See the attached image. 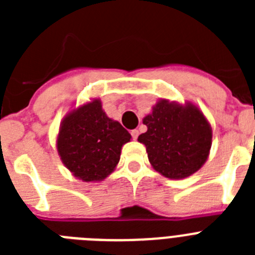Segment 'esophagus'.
I'll list each match as a JSON object with an SVG mask.
<instances>
[{"label": "esophagus", "instance_id": "34e87169", "mask_svg": "<svg viewBox=\"0 0 255 255\" xmlns=\"http://www.w3.org/2000/svg\"><path fill=\"white\" fill-rule=\"evenodd\" d=\"M131 136H132V139H134V140H136V139H138V136H139V130H136V129L131 130Z\"/></svg>", "mask_w": 255, "mask_h": 255}]
</instances>
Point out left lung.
Instances as JSON below:
<instances>
[{
  "label": "left lung",
  "mask_w": 255,
  "mask_h": 255,
  "mask_svg": "<svg viewBox=\"0 0 255 255\" xmlns=\"http://www.w3.org/2000/svg\"><path fill=\"white\" fill-rule=\"evenodd\" d=\"M143 124L148 130L139 135L138 141L147 148L152 167L164 177L185 179L206 163L212 128L195 105L159 100Z\"/></svg>",
  "instance_id": "1"
}]
</instances>
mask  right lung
<instances>
[{"instance_id": "right-lung-1", "label": "right lung", "mask_w": 255, "mask_h": 255, "mask_svg": "<svg viewBox=\"0 0 255 255\" xmlns=\"http://www.w3.org/2000/svg\"><path fill=\"white\" fill-rule=\"evenodd\" d=\"M131 135L93 100L66 114L60 125L56 147L65 167L85 182L102 181L114 172L123 145Z\"/></svg>"}]
</instances>
